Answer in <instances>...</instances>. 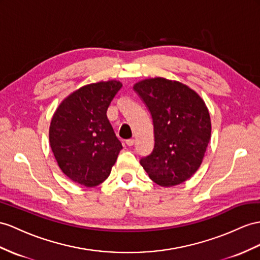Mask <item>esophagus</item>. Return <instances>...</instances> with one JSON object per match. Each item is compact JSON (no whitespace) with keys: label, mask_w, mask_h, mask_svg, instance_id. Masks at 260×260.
I'll list each match as a JSON object with an SVG mask.
<instances>
[{"label":"esophagus","mask_w":260,"mask_h":260,"mask_svg":"<svg viewBox=\"0 0 260 260\" xmlns=\"http://www.w3.org/2000/svg\"><path fill=\"white\" fill-rule=\"evenodd\" d=\"M134 143H135V141L133 138L127 139V141H126V145H127V146H133V145H134Z\"/></svg>","instance_id":"1"}]
</instances>
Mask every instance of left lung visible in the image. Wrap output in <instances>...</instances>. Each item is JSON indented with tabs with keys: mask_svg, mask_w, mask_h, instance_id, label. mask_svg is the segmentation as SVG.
<instances>
[{
	"mask_svg": "<svg viewBox=\"0 0 260 260\" xmlns=\"http://www.w3.org/2000/svg\"><path fill=\"white\" fill-rule=\"evenodd\" d=\"M134 90L154 122L155 146L141 159L149 178L160 187H175L194 175L211 139V117L198 93L179 81L145 79Z\"/></svg>",
	"mask_w": 260,
	"mask_h": 260,
	"instance_id": "left-lung-1",
	"label": "left lung"
}]
</instances>
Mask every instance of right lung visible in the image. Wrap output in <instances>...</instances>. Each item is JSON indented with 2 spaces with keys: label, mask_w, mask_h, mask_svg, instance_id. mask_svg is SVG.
Listing matches in <instances>:
<instances>
[{
  "label": "right lung",
  "mask_w": 260,
  "mask_h": 260,
  "mask_svg": "<svg viewBox=\"0 0 260 260\" xmlns=\"http://www.w3.org/2000/svg\"><path fill=\"white\" fill-rule=\"evenodd\" d=\"M122 85L116 80L86 84L67 96L52 115L50 147L73 182L92 188L110 176L123 147L106 111Z\"/></svg>",
  "instance_id": "add662e5"
}]
</instances>
